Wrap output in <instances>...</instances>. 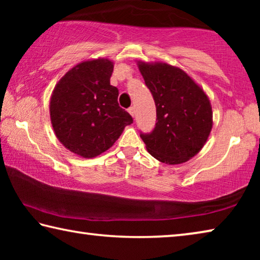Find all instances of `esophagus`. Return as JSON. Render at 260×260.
<instances>
[{
  "instance_id": "34e87169",
  "label": "esophagus",
  "mask_w": 260,
  "mask_h": 260,
  "mask_svg": "<svg viewBox=\"0 0 260 260\" xmlns=\"http://www.w3.org/2000/svg\"><path fill=\"white\" fill-rule=\"evenodd\" d=\"M128 112H129V114H131L132 117H134L135 116V109H134V107H131L128 109Z\"/></svg>"
}]
</instances>
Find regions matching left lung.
<instances>
[{
	"mask_svg": "<svg viewBox=\"0 0 260 260\" xmlns=\"http://www.w3.org/2000/svg\"><path fill=\"white\" fill-rule=\"evenodd\" d=\"M138 67L156 104L157 122L140 136L148 152L169 165L186 162L199 153L212 129V107L205 91L183 71L162 61Z\"/></svg>",
	"mask_w": 260,
	"mask_h": 260,
	"instance_id": "8db88e82",
	"label": "left lung"
}]
</instances>
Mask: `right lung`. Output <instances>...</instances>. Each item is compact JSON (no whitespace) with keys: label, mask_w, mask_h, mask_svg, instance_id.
I'll list each match as a JSON object with an SVG mask.
<instances>
[{"label":"right lung","mask_w":260,"mask_h":260,"mask_svg":"<svg viewBox=\"0 0 260 260\" xmlns=\"http://www.w3.org/2000/svg\"><path fill=\"white\" fill-rule=\"evenodd\" d=\"M113 61L83 60L60 78L52 90L49 111L59 142L82 158L107 151L119 139L131 114L118 104L117 87L110 85Z\"/></svg>","instance_id":"1"}]
</instances>
